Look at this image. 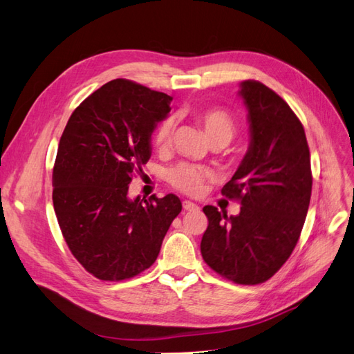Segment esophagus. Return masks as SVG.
<instances>
[{
  "label": "esophagus",
  "instance_id": "34e87169",
  "mask_svg": "<svg viewBox=\"0 0 354 354\" xmlns=\"http://www.w3.org/2000/svg\"><path fill=\"white\" fill-rule=\"evenodd\" d=\"M183 208H185L186 211H195V209H198L199 207L196 205V203L190 202V201H183Z\"/></svg>",
  "mask_w": 354,
  "mask_h": 354
}]
</instances>
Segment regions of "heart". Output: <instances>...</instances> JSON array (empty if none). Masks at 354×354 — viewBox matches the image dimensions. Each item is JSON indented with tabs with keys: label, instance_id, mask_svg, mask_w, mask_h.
<instances>
[{
	"label": "heart",
	"instance_id": "heart-1",
	"mask_svg": "<svg viewBox=\"0 0 354 354\" xmlns=\"http://www.w3.org/2000/svg\"><path fill=\"white\" fill-rule=\"evenodd\" d=\"M196 121L205 131L212 146H226L238 133L236 121L226 111L207 109L196 113ZM174 134V120L165 118L156 127L153 142L158 151H165L171 145ZM209 177V171L194 164H180L168 173L169 183L177 190L187 195H198L203 187V181Z\"/></svg>",
	"mask_w": 354,
	"mask_h": 354
}]
</instances>
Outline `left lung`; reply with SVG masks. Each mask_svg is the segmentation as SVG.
Segmentation results:
<instances>
[{"mask_svg":"<svg viewBox=\"0 0 354 354\" xmlns=\"http://www.w3.org/2000/svg\"><path fill=\"white\" fill-rule=\"evenodd\" d=\"M251 142L221 194L241 202L238 216L203 207L208 227L201 254L214 272L241 285L263 283L294 251L304 226L312 168L303 124L259 81L241 82Z\"/></svg>","mask_w":354,"mask_h":354,"instance_id":"obj_1","label":"left lung"}]
</instances>
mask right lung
<instances>
[{"label":"right lung","mask_w":354,"mask_h":354,"mask_svg":"<svg viewBox=\"0 0 354 354\" xmlns=\"http://www.w3.org/2000/svg\"><path fill=\"white\" fill-rule=\"evenodd\" d=\"M173 100L128 80H113L71 115L53 168V205L71 252L100 281H124L151 267L178 196L128 198L133 173L152 155L151 136Z\"/></svg>","instance_id":"1"}]
</instances>
